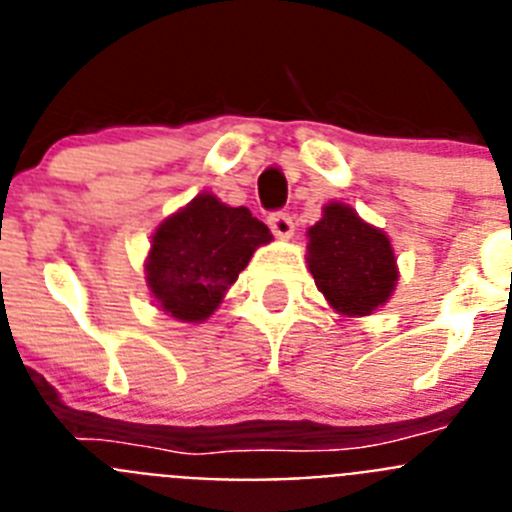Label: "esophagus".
<instances>
[{
    "mask_svg": "<svg viewBox=\"0 0 512 512\" xmlns=\"http://www.w3.org/2000/svg\"><path fill=\"white\" fill-rule=\"evenodd\" d=\"M269 228L271 233L277 235V238H282V241H289V238L295 235V223H292V217H289L287 212H274V215L269 217Z\"/></svg>",
    "mask_w": 512,
    "mask_h": 512,
    "instance_id": "esophagus-1",
    "label": "esophagus"
}]
</instances>
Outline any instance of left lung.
I'll return each instance as SVG.
<instances>
[{
  "instance_id": "8db88e82",
  "label": "left lung",
  "mask_w": 512,
  "mask_h": 512,
  "mask_svg": "<svg viewBox=\"0 0 512 512\" xmlns=\"http://www.w3.org/2000/svg\"><path fill=\"white\" fill-rule=\"evenodd\" d=\"M307 269L343 318H364L387 305L400 277L390 235L346 202H328L307 228Z\"/></svg>"
}]
</instances>
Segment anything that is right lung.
I'll return each instance as SVG.
<instances>
[{"mask_svg":"<svg viewBox=\"0 0 512 512\" xmlns=\"http://www.w3.org/2000/svg\"><path fill=\"white\" fill-rule=\"evenodd\" d=\"M274 241L248 207H230L212 192L158 223L146 259V284L166 315L205 323L248 266L256 248Z\"/></svg>","mask_w":512,"mask_h":512,"instance_id":"right-lung-1","label":"right lung"}]
</instances>
